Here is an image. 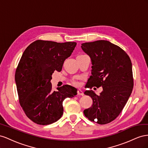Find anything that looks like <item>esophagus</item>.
Returning <instances> with one entry per match:
<instances>
[{
  "instance_id": "34e87169",
  "label": "esophagus",
  "mask_w": 148,
  "mask_h": 148,
  "mask_svg": "<svg viewBox=\"0 0 148 148\" xmlns=\"http://www.w3.org/2000/svg\"><path fill=\"white\" fill-rule=\"evenodd\" d=\"M77 95H82V96H83L84 95V93H83V92L81 90L79 89L77 90Z\"/></svg>"
}]
</instances>
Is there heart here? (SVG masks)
<instances>
[{"label": "heart", "mask_w": 148, "mask_h": 148, "mask_svg": "<svg viewBox=\"0 0 148 148\" xmlns=\"http://www.w3.org/2000/svg\"><path fill=\"white\" fill-rule=\"evenodd\" d=\"M73 84H74V85H78L79 84V83H78V82H77V81H73Z\"/></svg>", "instance_id": "heart-1"}]
</instances>
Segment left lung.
<instances>
[{
    "label": "left lung",
    "instance_id": "obj_1",
    "mask_svg": "<svg viewBox=\"0 0 148 148\" xmlns=\"http://www.w3.org/2000/svg\"><path fill=\"white\" fill-rule=\"evenodd\" d=\"M81 48L90 57L92 64L85 87H103L99 95L92 90L84 92L93 100L92 106L84 110V115L100 125L110 123L120 115L132 92V61L123 49L108 41L84 43Z\"/></svg>",
    "mask_w": 148,
    "mask_h": 148
}]
</instances>
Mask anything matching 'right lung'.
I'll return each instance as SVG.
<instances>
[{
  "instance_id": "add662e5",
  "label": "right lung",
  "mask_w": 148,
  "mask_h": 148,
  "mask_svg": "<svg viewBox=\"0 0 148 148\" xmlns=\"http://www.w3.org/2000/svg\"><path fill=\"white\" fill-rule=\"evenodd\" d=\"M76 44L38 40L24 51L15 79L20 106L34 123L47 125L56 122L63 114L64 100L77 95L76 88L69 85L53 91L51 83L52 74L61 71Z\"/></svg>"
}]
</instances>
